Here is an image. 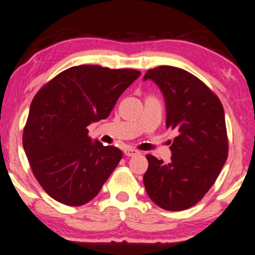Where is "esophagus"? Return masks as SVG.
Instances as JSON below:
<instances>
[{
  "label": "esophagus",
  "mask_w": 255,
  "mask_h": 255,
  "mask_svg": "<svg viewBox=\"0 0 255 255\" xmlns=\"http://www.w3.org/2000/svg\"><path fill=\"white\" fill-rule=\"evenodd\" d=\"M124 153L127 155V157H134V155L139 154V151L135 148H130V147H126L124 149Z\"/></svg>",
  "instance_id": "34e87169"
}]
</instances>
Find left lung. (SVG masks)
I'll list each match as a JSON object with an SVG mask.
<instances>
[{"instance_id": "1", "label": "left lung", "mask_w": 255, "mask_h": 255, "mask_svg": "<svg viewBox=\"0 0 255 255\" xmlns=\"http://www.w3.org/2000/svg\"><path fill=\"white\" fill-rule=\"evenodd\" d=\"M166 104V127L177 133L171 162L147 154L143 184L149 198L168 211L198 203L214 185L228 157V137L222 103L196 76L174 66L148 70Z\"/></svg>"}]
</instances>
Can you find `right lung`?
Here are the masks:
<instances>
[{
	"instance_id": "add662e5",
	"label": "right lung",
	"mask_w": 255,
	"mask_h": 255,
	"mask_svg": "<svg viewBox=\"0 0 255 255\" xmlns=\"http://www.w3.org/2000/svg\"><path fill=\"white\" fill-rule=\"evenodd\" d=\"M140 75L131 69L72 66L36 93L22 143L46 194L70 207L96 197L121 160L122 151L93 142L87 127L108 118L121 94Z\"/></svg>"
}]
</instances>
